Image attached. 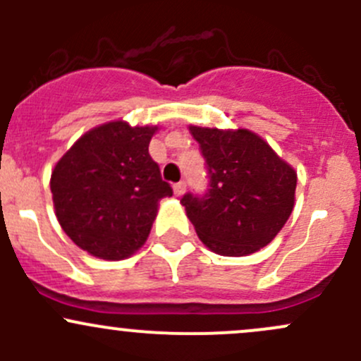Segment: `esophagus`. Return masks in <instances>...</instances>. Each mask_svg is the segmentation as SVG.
<instances>
[{
  "instance_id": "1",
  "label": "esophagus",
  "mask_w": 361,
  "mask_h": 361,
  "mask_svg": "<svg viewBox=\"0 0 361 361\" xmlns=\"http://www.w3.org/2000/svg\"><path fill=\"white\" fill-rule=\"evenodd\" d=\"M185 187H187V181H185V180H181V181H178V183H174L173 185L174 195H178V197H180V195H183Z\"/></svg>"
}]
</instances>
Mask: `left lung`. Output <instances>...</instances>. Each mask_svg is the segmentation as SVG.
I'll use <instances>...</instances> for the list:
<instances>
[{
	"label": "left lung",
	"instance_id": "obj_1",
	"mask_svg": "<svg viewBox=\"0 0 361 361\" xmlns=\"http://www.w3.org/2000/svg\"><path fill=\"white\" fill-rule=\"evenodd\" d=\"M207 174L202 194L181 204L211 251L243 257L267 246L290 218L297 174L257 134L190 126Z\"/></svg>",
	"mask_w": 361,
	"mask_h": 361
}]
</instances>
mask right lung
Instances as JSON below:
<instances>
[{
	"mask_svg": "<svg viewBox=\"0 0 361 361\" xmlns=\"http://www.w3.org/2000/svg\"><path fill=\"white\" fill-rule=\"evenodd\" d=\"M155 127L110 122L83 134L50 178L57 220L71 241L104 260L143 246L159 201L173 195L148 154Z\"/></svg>",
	"mask_w": 361,
	"mask_h": 361,
	"instance_id": "add662e5",
	"label": "right lung"
}]
</instances>
